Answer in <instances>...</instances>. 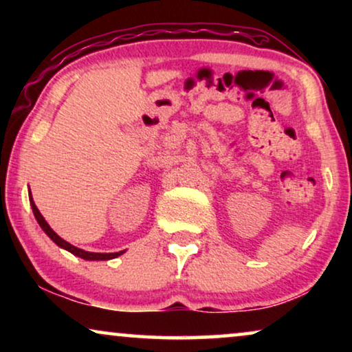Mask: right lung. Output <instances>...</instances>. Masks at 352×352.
I'll return each instance as SVG.
<instances>
[{"instance_id": "obj_1", "label": "right lung", "mask_w": 352, "mask_h": 352, "mask_svg": "<svg viewBox=\"0 0 352 352\" xmlns=\"http://www.w3.org/2000/svg\"><path fill=\"white\" fill-rule=\"evenodd\" d=\"M28 199H30V206L33 210V214H35V219L38 221V224H40V228L45 230V234L52 240V242L57 245V247L64 248V250H67V252H70L72 254H75V256L86 259V261H109V259H113V258H117V256H120V254L124 253V250H123V252H117V253H93V252H85V250H81L78 247H74L72 243L65 242L64 239H60L59 235H57L54 230L51 229V226L46 223V219L43 218V214L40 213V210L36 208L35 201H33V199H32V192L30 190H28Z\"/></svg>"}]
</instances>
